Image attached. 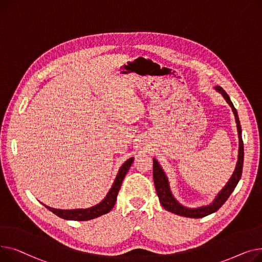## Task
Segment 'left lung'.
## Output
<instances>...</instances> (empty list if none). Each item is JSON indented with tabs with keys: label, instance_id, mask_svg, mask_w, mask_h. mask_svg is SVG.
Returning <instances> with one entry per match:
<instances>
[{
	"label": "left lung",
	"instance_id": "left-lung-1",
	"mask_svg": "<svg viewBox=\"0 0 262 262\" xmlns=\"http://www.w3.org/2000/svg\"><path fill=\"white\" fill-rule=\"evenodd\" d=\"M216 90L221 92L222 95L224 96L225 100L228 102V104L232 106L233 112L235 114L236 122H237V128H238V135H239V155H238V162L236 165L235 171L228 181V183L225 185V187L220 191V193L217 195V198L214 199V201L212 204L208 206H203V207H199V208H186L182 206L180 203L176 201V199L171 194L170 188H169V184L167 177L165 176L164 171L162 170L161 166L159 165L158 161L155 159L153 160V181H155V186L157 189V193L159 195L160 202L162 206L172 213L179 214V216L182 217H186V218H203L208 216V214L217 211L224 203L226 200L229 198V195L232 194L234 189L236 188L237 184L241 178L242 174V167H243V158H244V151H243V141H242V135H241V126H240V121L239 117L237 114L236 107L234 106L233 102L230 101L229 96L227 95L226 92L221 88V86H216Z\"/></svg>",
	"mask_w": 262,
	"mask_h": 262
}]
</instances>
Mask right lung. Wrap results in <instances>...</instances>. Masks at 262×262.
<instances>
[{"mask_svg":"<svg viewBox=\"0 0 262 262\" xmlns=\"http://www.w3.org/2000/svg\"><path fill=\"white\" fill-rule=\"evenodd\" d=\"M133 161H134V159L131 158L120 167L119 171L117 173V177L114 181V184L112 185V188L110 189L109 193L106 194V196L102 200L99 204L91 207V208H86V209H68V210L56 209V208H52V207H49L46 205H44V206L49 210H51L52 212H54L55 214H57L58 217L66 219V220H74V221H88L91 219H95L99 216H102V214H104V213H107L115 205L117 193L121 186L122 180L125 179V176L127 174Z\"/></svg>","mask_w":262,"mask_h":262,"instance_id":"1","label":"right lung"}]
</instances>
